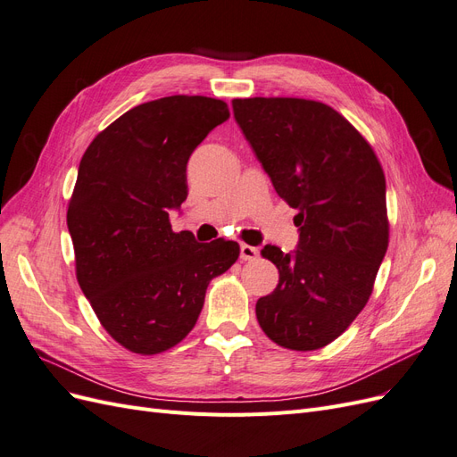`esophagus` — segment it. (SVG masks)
I'll return each mask as SVG.
<instances>
[{"mask_svg":"<svg viewBox=\"0 0 457 457\" xmlns=\"http://www.w3.org/2000/svg\"><path fill=\"white\" fill-rule=\"evenodd\" d=\"M259 257V247L240 244V259L242 261H253Z\"/></svg>","mask_w":457,"mask_h":457,"instance_id":"obj_1","label":"esophagus"}]
</instances>
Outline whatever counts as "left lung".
<instances>
[{
  "label": "left lung",
  "mask_w": 457,
  "mask_h": 457,
  "mask_svg": "<svg viewBox=\"0 0 457 457\" xmlns=\"http://www.w3.org/2000/svg\"><path fill=\"white\" fill-rule=\"evenodd\" d=\"M232 110L274 190L299 212L297 250L261 252L280 278L257 301L259 326L280 347L322 349L364 309L389 245L381 163L324 103L253 96Z\"/></svg>",
  "instance_id": "1"
}]
</instances>
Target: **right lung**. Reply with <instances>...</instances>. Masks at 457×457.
Returning <instances> with one entry per match:
<instances>
[{
	"label": "right lung",
	"mask_w": 457,
	"mask_h": 457,
	"mask_svg": "<svg viewBox=\"0 0 457 457\" xmlns=\"http://www.w3.org/2000/svg\"><path fill=\"white\" fill-rule=\"evenodd\" d=\"M227 103L173 95L135 106L95 137L78 168L66 223L81 292L121 347L158 354L183 341L205 289L240 255L237 242L173 232L187 163L228 120Z\"/></svg>",
	"instance_id": "right-lung-1"
}]
</instances>
